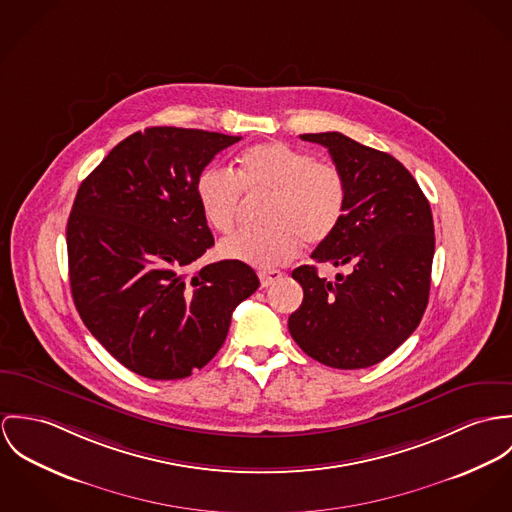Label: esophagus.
I'll return each instance as SVG.
<instances>
[{
	"label": "esophagus",
	"instance_id": "esophagus-1",
	"mask_svg": "<svg viewBox=\"0 0 512 512\" xmlns=\"http://www.w3.org/2000/svg\"><path fill=\"white\" fill-rule=\"evenodd\" d=\"M283 277V273L281 271H261L259 273V281H261V286H269V284L275 283V281H279Z\"/></svg>",
	"mask_w": 512,
	"mask_h": 512
}]
</instances>
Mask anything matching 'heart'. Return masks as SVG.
Instances as JSON below:
<instances>
[{"mask_svg":"<svg viewBox=\"0 0 512 512\" xmlns=\"http://www.w3.org/2000/svg\"><path fill=\"white\" fill-rule=\"evenodd\" d=\"M243 190L271 194L265 214L269 228L237 231L220 243V255L251 265L275 269L296 257L302 241H328L347 208V178L338 165L316 161L308 151L283 141L259 143L237 159V176L210 165L196 178V200L206 222L228 233L237 222Z\"/></svg>","mask_w":512,"mask_h":512,"instance_id":"heart-1","label":"heart"}]
</instances>
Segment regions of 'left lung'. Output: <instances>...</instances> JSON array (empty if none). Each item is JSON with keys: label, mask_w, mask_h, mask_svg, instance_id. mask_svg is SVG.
Returning <instances> with one entry per match:
<instances>
[{"label": "left lung", "mask_w": 512, "mask_h": 512, "mask_svg": "<svg viewBox=\"0 0 512 512\" xmlns=\"http://www.w3.org/2000/svg\"><path fill=\"white\" fill-rule=\"evenodd\" d=\"M347 178V208L336 233L312 259L347 267L336 283L314 265L292 271L304 298L288 332L312 359L363 369L389 357L418 328L428 306L434 259L432 210L414 176L389 153L338 131L306 133Z\"/></svg>", "instance_id": "8db88e82"}]
</instances>
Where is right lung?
Masks as SVG:
<instances>
[{
  "label": "right lung",
  "instance_id": "1",
  "mask_svg": "<svg viewBox=\"0 0 512 512\" xmlns=\"http://www.w3.org/2000/svg\"><path fill=\"white\" fill-rule=\"evenodd\" d=\"M241 137L149 127L117 143L74 198L66 226L76 310L129 371L174 381L224 345L231 314L259 288L255 271L218 261L188 267L214 245L196 178Z\"/></svg>",
  "mask_w": 512,
  "mask_h": 512
}]
</instances>
